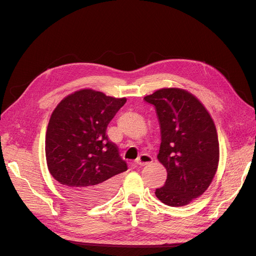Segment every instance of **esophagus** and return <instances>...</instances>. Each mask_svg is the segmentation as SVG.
I'll return each instance as SVG.
<instances>
[{
  "mask_svg": "<svg viewBox=\"0 0 256 256\" xmlns=\"http://www.w3.org/2000/svg\"><path fill=\"white\" fill-rule=\"evenodd\" d=\"M136 163L140 166H146L152 163V158L148 154H140V156L137 158Z\"/></svg>",
  "mask_w": 256,
  "mask_h": 256,
  "instance_id": "34e87169",
  "label": "esophagus"
}]
</instances>
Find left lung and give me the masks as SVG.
<instances>
[{
	"mask_svg": "<svg viewBox=\"0 0 256 256\" xmlns=\"http://www.w3.org/2000/svg\"><path fill=\"white\" fill-rule=\"evenodd\" d=\"M144 100L156 106L160 128L158 162L167 180L156 196L169 206H182L202 195L219 164L216 126L206 106L189 91L162 88Z\"/></svg>",
	"mask_w": 256,
	"mask_h": 256,
	"instance_id": "1",
	"label": "left lung"
}]
</instances>
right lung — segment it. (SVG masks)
I'll return each mask as SVG.
<instances>
[{
  "mask_svg": "<svg viewBox=\"0 0 256 256\" xmlns=\"http://www.w3.org/2000/svg\"><path fill=\"white\" fill-rule=\"evenodd\" d=\"M126 98L80 89L52 111L46 135V158L52 176L80 204L104 202L116 191L119 174L128 170L106 126Z\"/></svg>",
  "mask_w": 256,
  "mask_h": 256,
  "instance_id": "right-lung-1",
  "label": "right lung"
}]
</instances>
